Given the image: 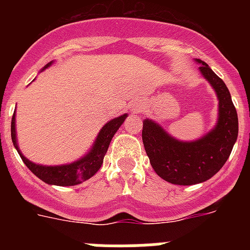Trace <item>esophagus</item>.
Here are the masks:
<instances>
[{"label":"esophagus","instance_id":"obj_1","mask_svg":"<svg viewBox=\"0 0 250 250\" xmlns=\"http://www.w3.org/2000/svg\"><path fill=\"white\" fill-rule=\"evenodd\" d=\"M139 111H140V106L136 105V104H132V105H131V112H134V114H138Z\"/></svg>","mask_w":250,"mask_h":250}]
</instances>
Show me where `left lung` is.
<instances>
[{
	"mask_svg": "<svg viewBox=\"0 0 250 250\" xmlns=\"http://www.w3.org/2000/svg\"><path fill=\"white\" fill-rule=\"evenodd\" d=\"M195 62L219 101L213 129L196 140L183 141L151 119L143 121V143L150 164L170 184L193 185L209 180L228 160L238 138V115L228 87L208 63L199 59Z\"/></svg>",
	"mask_w": 250,
	"mask_h": 250,
	"instance_id": "8db88e82",
	"label": "left lung"
}]
</instances>
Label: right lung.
<instances>
[{"instance_id":"add662e5","label":"right lung","mask_w":250,"mask_h":250,"mask_svg":"<svg viewBox=\"0 0 250 250\" xmlns=\"http://www.w3.org/2000/svg\"><path fill=\"white\" fill-rule=\"evenodd\" d=\"M52 61L48 62L45 67L41 70L43 71L45 68L50 67L52 65ZM127 118V114H124L118 118L111 119L105 124L103 129L99 131L98 136L95 139L94 144L90 147V150L85 155L77 159L76 161H72L70 164L61 165H41L36 164L34 161L28 160L22 151L20 150L17 144V134H16V111L13 112L12 121H11V138H12L13 146L16 147L19 155L21 156L22 161L25 163L26 167L35 174L42 182L50 185H57V187H72V185L81 184L83 182L90 179L98 173L104 163V156L109 149V145L111 143L112 138L116 134L125 119Z\"/></svg>"}]
</instances>
